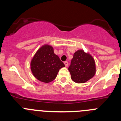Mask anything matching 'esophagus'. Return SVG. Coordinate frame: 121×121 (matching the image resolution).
<instances>
[{"label": "esophagus", "mask_w": 121, "mask_h": 121, "mask_svg": "<svg viewBox=\"0 0 121 121\" xmlns=\"http://www.w3.org/2000/svg\"><path fill=\"white\" fill-rule=\"evenodd\" d=\"M64 64H65V67H67V66L68 65V62H67V61L64 62Z\"/></svg>", "instance_id": "esophagus-1"}]
</instances>
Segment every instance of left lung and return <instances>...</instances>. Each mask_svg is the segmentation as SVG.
<instances>
[{"label": "left lung", "mask_w": 121, "mask_h": 121, "mask_svg": "<svg viewBox=\"0 0 121 121\" xmlns=\"http://www.w3.org/2000/svg\"><path fill=\"white\" fill-rule=\"evenodd\" d=\"M71 79L76 83H85L95 76L96 65L93 57L84 50L76 51L68 68Z\"/></svg>", "instance_id": "8db88e82"}]
</instances>
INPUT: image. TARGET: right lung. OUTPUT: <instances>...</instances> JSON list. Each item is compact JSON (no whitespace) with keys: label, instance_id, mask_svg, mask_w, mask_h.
<instances>
[{"label":"right lung","instance_id":"add662e5","mask_svg":"<svg viewBox=\"0 0 121 121\" xmlns=\"http://www.w3.org/2000/svg\"><path fill=\"white\" fill-rule=\"evenodd\" d=\"M64 67L58 56L54 53L53 48L48 45H44L37 50L31 62L34 76L45 83L55 79L60 69Z\"/></svg>","mask_w":121,"mask_h":121}]
</instances>
